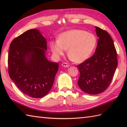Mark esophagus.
Instances as JSON below:
<instances>
[{
	"mask_svg": "<svg viewBox=\"0 0 127 127\" xmlns=\"http://www.w3.org/2000/svg\"><path fill=\"white\" fill-rule=\"evenodd\" d=\"M62 66L64 67V68H66V67L67 68V67H69L70 66V65L67 63H66V62H64V63L62 64Z\"/></svg>",
	"mask_w": 127,
	"mask_h": 127,
	"instance_id": "esophagus-1",
	"label": "esophagus"
}]
</instances>
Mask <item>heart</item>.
I'll list each match as a JSON object with an SVG mask.
<instances>
[{
    "instance_id": "heart-1",
    "label": "heart",
    "mask_w": 127,
    "mask_h": 127,
    "mask_svg": "<svg viewBox=\"0 0 127 127\" xmlns=\"http://www.w3.org/2000/svg\"><path fill=\"white\" fill-rule=\"evenodd\" d=\"M97 43L96 36L82 29H74L61 33L57 41L50 43V49L56 57L63 56L68 50L69 58L80 63L87 60L93 53Z\"/></svg>"
}]
</instances>
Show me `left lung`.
<instances>
[{"instance_id":"obj_1","label":"left lung","mask_w":127,"mask_h":127,"mask_svg":"<svg viewBox=\"0 0 127 127\" xmlns=\"http://www.w3.org/2000/svg\"><path fill=\"white\" fill-rule=\"evenodd\" d=\"M99 37L94 55L77 65L80 71L78 85L89 94H98L107 88L117 66L114 41L106 31L95 27Z\"/></svg>"}]
</instances>
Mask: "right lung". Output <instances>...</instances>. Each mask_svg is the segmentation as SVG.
<instances>
[{
	"label": "right lung",
	"mask_w": 127,
	"mask_h": 127,
	"mask_svg": "<svg viewBox=\"0 0 127 127\" xmlns=\"http://www.w3.org/2000/svg\"><path fill=\"white\" fill-rule=\"evenodd\" d=\"M47 42L36 29L25 32L11 42L8 72L19 90L29 96L40 98L49 92L59 65L45 57Z\"/></svg>",
	"instance_id": "obj_1"
}]
</instances>
